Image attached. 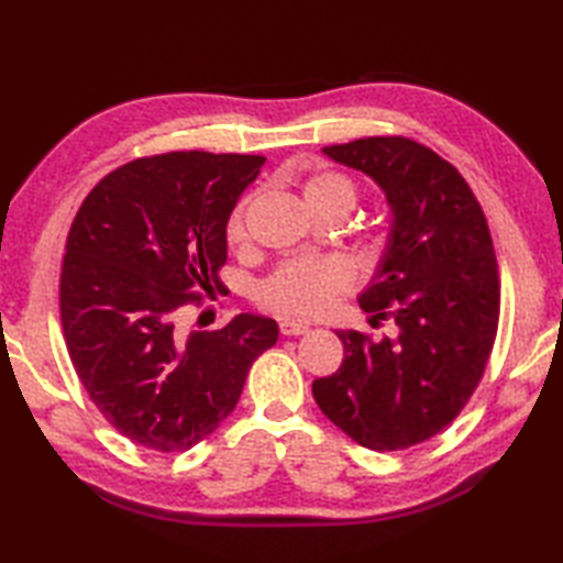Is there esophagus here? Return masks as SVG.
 <instances>
[{
  "label": "esophagus",
  "mask_w": 563,
  "mask_h": 563,
  "mask_svg": "<svg viewBox=\"0 0 563 563\" xmlns=\"http://www.w3.org/2000/svg\"><path fill=\"white\" fill-rule=\"evenodd\" d=\"M309 331V324H302V321L295 319H280V333L283 336H302V333Z\"/></svg>",
  "instance_id": "34e87169"
}]
</instances>
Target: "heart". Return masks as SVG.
Listing matches in <instances>:
<instances>
[{"label":"heart","mask_w":563,"mask_h":563,"mask_svg":"<svg viewBox=\"0 0 563 563\" xmlns=\"http://www.w3.org/2000/svg\"><path fill=\"white\" fill-rule=\"evenodd\" d=\"M307 208L312 212H351L357 200V186L351 176L341 172H319L309 176L302 186ZM246 208L239 202L224 227V236L232 246L246 239ZM353 283V266L341 256H295L280 263L256 288L261 307L283 317H317L331 300Z\"/></svg>","instance_id":"1"}]
</instances>
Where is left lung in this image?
Masks as SVG:
<instances>
[{"label": "left lung", "mask_w": 563, "mask_h": 563, "mask_svg": "<svg viewBox=\"0 0 563 563\" xmlns=\"http://www.w3.org/2000/svg\"><path fill=\"white\" fill-rule=\"evenodd\" d=\"M324 152L387 196V249L361 307L397 336L339 331L343 363L312 394L357 445L406 450L448 428L484 377L500 312L494 239L462 174L416 140L363 137Z\"/></svg>", "instance_id": "1"}]
</instances>
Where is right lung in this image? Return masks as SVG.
<instances>
[{
	"label": "right lung",
	"instance_id": "add662e5",
	"mask_svg": "<svg viewBox=\"0 0 563 563\" xmlns=\"http://www.w3.org/2000/svg\"><path fill=\"white\" fill-rule=\"evenodd\" d=\"M258 154L166 152L103 176L69 227L59 319L84 389L118 433L157 452L208 438L278 341L268 317L184 333L188 305L222 290L224 227Z\"/></svg>",
	"mask_w": 563,
	"mask_h": 563
}]
</instances>
